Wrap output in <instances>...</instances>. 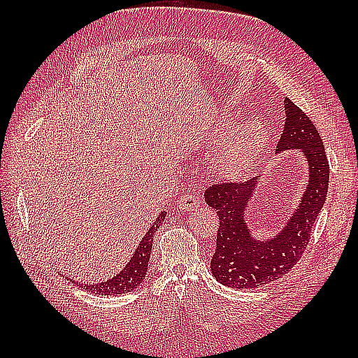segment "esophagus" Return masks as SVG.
<instances>
[{"mask_svg": "<svg viewBox=\"0 0 358 358\" xmlns=\"http://www.w3.org/2000/svg\"><path fill=\"white\" fill-rule=\"evenodd\" d=\"M200 204H201V200L199 199V196L192 195V194H185L177 200V209H180L181 212L194 210V209L199 208Z\"/></svg>", "mask_w": 358, "mask_h": 358, "instance_id": "1", "label": "esophagus"}]
</instances>
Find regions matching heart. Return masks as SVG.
<instances>
[{
	"label": "heart",
	"instance_id": "1",
	"mask_svg": "<svg viewBox=\"0 0 358 358\" xmlns=\"http://www.w3.org/2000/svg\"><path fill=\"white\" fill-rule=\"evenodd\" d=\"M220 131L224 134L227 124L220 127ZM266 141H268V132L260 120H249L238 124L220 154L218 171L229 177L245 173L262 155Z\"/></svg>",
	"mask_w": 358,
	"mask_h": 358
}]
</instances>
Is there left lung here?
<instances>
[{
	"mask_svg": "<svg viewBox=\"0 0 358 358\" xmlns=\"http://www.w3.org/2000/svg\"><path fill=\"white\" fill-rule=\"evenodd\" d=\"M286 121L275 152L300 149L309 169V181L301 201L273 238L252 237L246 220L260 177L246 183H218L204 192L208 206L217 210L220 226L217 249L210 272L217 281L238 289L260 287L281 278L300 260L309 243L310 231L326 200L329 185V163L324 144L313 121L285 98Z\"/></svg>",
	"mask_w": 358,
	"mask_h": 358,
	"instance_id": "obj_1",
	"label": "left lung"
}]
</instances>
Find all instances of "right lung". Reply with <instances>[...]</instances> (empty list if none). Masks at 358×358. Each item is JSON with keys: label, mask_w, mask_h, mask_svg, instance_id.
<instances>
[{"label": "right lung", "mask_w": 358, "mask_h": 358, "mask_svg": "<svg viewBox=\"0 0 358 358\" xmlns=\"http://www.w3.org/2000/svg\"><path fill=\"white\" fill-rule=\"evenodd\" d=\"M166 217V212H162L158 218L150 226L148 234L144 235L143 240L140 241L138 248L135 249V254L131 257V260L127 262L126 268L121 271L117 275H113L108 281H101V283H80L77 280H71L75 285L80 287H85L86 291L96 294V295H118L131 292L136 286H140L141 281L146 277L148 272V263L152 250V243H154V235L159 224L163 223Z\"/></svg>", "instance_id": "right-lung-1"}]
</instances>
